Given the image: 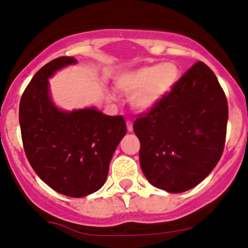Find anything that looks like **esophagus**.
Wrapping results in <instances>:
<instances>
[{
  "mask_svg": "<svg viewBox=\"0 0 248 248\" xmlns=\"http://www.w3.org/2000/svg\"><path fill=\"white\" fill-rule=\"evenodd\" d=\"M126 124H127L128 132H132V130H133V124H132V121L127 120V121H126Z\"/></svg>",
  "mask_w": 248,
  "mask_h": 248,
  "instance_id": "34e87169",
  "label": "esophagus"
}]
</instances>
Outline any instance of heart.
<instances>
[{
    "label": "heart",
    "instance_id": "heart-1",
    "mask_svg": "<svg viewBox=\"0 0 248 248\" xmlns=\"http://www.w3.org/2000/svg\"><path fill=\"white\" fill-rule=\"evenodd\" d=\"M178 77L177 66L171 62L150 65L116 77L115 87L124 94L130 95V104L135 109L144 112L156 106L171 91Z\"/></svg>",
    "mask_w": 248,
    "mask_h": 248
}]
</instances>
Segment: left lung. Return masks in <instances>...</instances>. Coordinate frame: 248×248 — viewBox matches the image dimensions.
Instances as JSON below:
<instances>
[{"mask_svg": "<svg viewBox=\"0 0 248 248\" xmlns=\"http://www.w3.org/2000/svg\"><path fill=\"white\" fill-rule=\"evenodd\" d=\"M227 119V99L217 77L197 62L133 124L149 183L172 193L201 183L223 155Z\"/></svg>", "mask_w": 248, "mask_h": 248, "instance_id": "obj_1", "label": "left lung"}]
</instances>
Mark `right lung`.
I'll use <instances>...</instances> for the list:
<instances>
[{"instance_id": "right-lung-1", "label": "right lung", "mask_w": 248, "mask_h": 248, "mask_svg": "<svg viewBox=\"0 0 248 248\" xmlns=\"http://www.w3.org/2000/svg\"><path fill=\"white\" fill-rule=\"evenodd\" d=\"M75 62L73 57H59L33 76L19 102V126L25 155L39 178L57 192L79 198L104 186L127 127L121 115L95 108L64 112L53 105L47 79Z\"/></svg>"}]
</instances>
